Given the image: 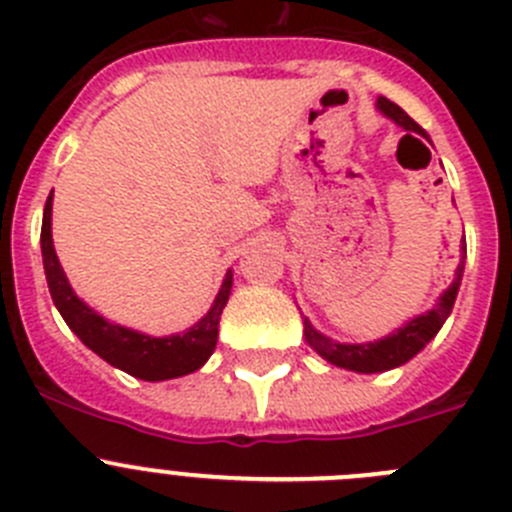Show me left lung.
I'll return each instance as SVG.
<instances>
[{
    "mask_svg": "<svg viewBox=\"0 0 512 512\" xmlns=\"http://www.w3.org/2000/svg\"><path fill=\"white\" fill-rule=\"evenodd\" d=\"M377 109H380L385 117L393 119L395 124H400L408 135H421L428 140L426 132H423L421 127H418V124L390 99L380 96V99H377ZM464 257H467V245L462 242V262H459L457 267V278H454V283L441 293L439 303H436L431 311L421 313V316L411 319L408 324L400 326V329H395L393 334H388L385 339H377V342L367 344H339L334 342V339H329V336L321 334V331L313 329L311 321L303 319V336H306V342L311 344L326 362L352 372H367V375H370V372H385L393 370V367L405 365L408 359L416 357V354L439 334L444 321L449 319L454 301H457L459 283H462Z\"/></svg>",
    "mask_w": 512,
    "mask_h": 512,
    "instance_id": "8db88e82",
    "label": "left lung"
}]
</instances>
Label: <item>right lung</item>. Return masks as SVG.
Masks as SVG:
<instances>
[{"label":"right lung","instance_id":"1","mask_svg":"<svg viewBox=\"0 0 512 512\" xmlns=\"http://www.w3.org/2000/svg\"><path fill=\"white\" fill-rule=\"evenodd\" d=\"M50 214H53V193L45 201L40 247H43V267L50 296H53L55 308L61 311L68 329L91 352L99 354L104 362H109L112 367H119L127 375L140 377V380H173V377H183L188 372L199 370L216 347L219 316H222L224 306L229 301V293H232V270H229L222 288L216 293L214 306L209 308V313H206L199 324H193L188 331L173 336L140 334V331L124 329V326L107 321L73 293L61 262H58V255H55L53 234H50Z\"/></svg>","mask_w":512,"mask_h":512}]
</instances>
